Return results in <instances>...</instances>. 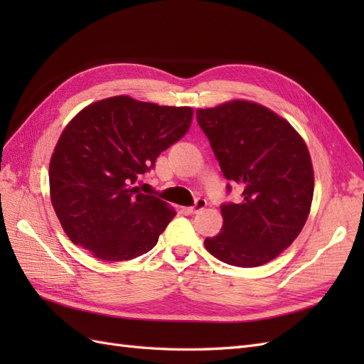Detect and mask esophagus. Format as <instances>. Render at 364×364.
<instances>
[{
  "mask_svg": "<svg viewBox=\"0 0 364 364\" xmlns=\"http://www.w3.org/2000/svg\"><path fill=\"white\" fill-rule=\"evenodd\" d=\"M205 208H206V200H205V199H197V200H196V205L191 206V208H188V211H190L191 214H197V213L203 211Z\"/></svg>",
  "mask_w": 364,
  "mask_h": 364,
  "instance_id": "obj_1",
  "label": "esophagus"
}]
</instances>
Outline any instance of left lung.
Wrapping results in <instances>:
<instances>
[{
    "label": "left lung",
    "mask_w": 364,
    "mask_h": 364,
    "mask_svg": "<svg viewBox=\"0 0 364 364\" xmlns=\"http://www.w3.org/2000/svg\"><path fill=\"white\" fill-rule=\"evenodd\" d=\"M196 115L225 178L243 188V200L222 206V230L205 247L230 266H262L293 243L310 214V151L287 119L255 102L229 100Z\"/></svg>",
    "instance_id": "8db88e82"
}]
</instances>
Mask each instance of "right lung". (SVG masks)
Listing matches in <instances>:
<instances>
[{"label": "right lung", "instance_id": "add662e5", "mask_svg": "<svg viewBox=\"0 0 364 364\" xmlns=\"http://www.w3.org/2000/svg\"><path fill=\"white\" fill-rule=\"evenodd\" d=\"M193 112L115 95L87 105L65 126L50 159V197L74 245L103 261L156 246L176 211L139 193L136 182L190 130Z\"/></svg>", "mask_w": 364, "mask_h": 364}]
</instances>
